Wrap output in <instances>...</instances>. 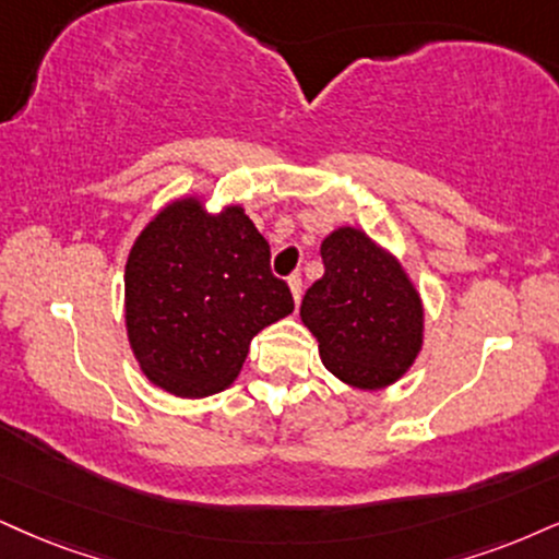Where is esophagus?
Instances as JSON below:
<instances>
[{
    "mask_svg": "<svg viewBox=\"0 0 559 559\" xmlns=\"http://www.w3.org/2000/svg\"><path fill=\"white\" fill-rule=\"evenodd\" d=\"M290 290H293L295 302H300V295H302V280H300V274H293V277H290Z\"/></svg>",
    "mask_w": 559,
    "mask_h": 559,
    "instance_id": "1",
    "label": "esophagus"
}]
</instances>
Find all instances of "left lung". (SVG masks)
<instances>
[{"instance_id": "left-lung-1", "label": "left lung", "mask_w": 559, "mask_h": 559, "mask_svg": "<svg viewBox=\"0 0 559 559\" xmlns=\"http://www.w3.org/2000/svg\"><path fill=\"white\" fill-rule=\"evenodd\" d=\"M321 259L300 319L323 365L357 389L394 383L423 347V302L402 264L357 227L323 238Z\"/></svg>"}]
</instances>
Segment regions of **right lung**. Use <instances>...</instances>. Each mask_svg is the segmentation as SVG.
I'll return each mask as SVG.
<instances>
[{
    "instance_id": "obj_1",
    "label": "right lung",
    "mask_w": 559,
    "mask_h": 559,
    "mask_svg": "<svg viewBox=\"0 0 559 559\" xmlns=\"http://www.w3.org/2000/svg\"><path fill=\"white\" fill-rule=\"evenodd\" d=\"M269 259L240 206L210 215L181 199L144 227L123 285L129 342L150 381L194 399L236 381L253 336L295 308Z\"/></svg>"
}]
</instances>
